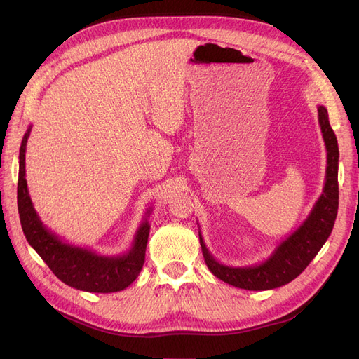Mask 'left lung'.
Instances as JSON below:
<instances>
[{"label":"left lung","mask_w":359,"mask_h":359,"mask_svg":"<svg viewBox=\"0 0 359 359\" xmlns=\"http://www.w3.org/2000/svg\"><path fill=\"white\" fill-rule=\"evenodd\" d=\"M318 114L327 148V173L322 194L298 229L285 238L264 262L252 266H229L219 262L206 248L199 232L205 264L224 283L245 290H269L285 286L307 268L327 243L339 210V144L330 126L327 107L318 106Z\"/></svg>","instance_id":"obj_1"}]
</instances>
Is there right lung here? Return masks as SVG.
<instances>
[{"label": "right lung", "instance_id": "right-lung-1", "mask_svg": "<svg viewBox=\"0 0 359 359\" xmlns=\"http://www.w3.org/2000/svg\"><path fill=\"white\" fill-rule=\"evenodd\" d=\"M31 126L24 135L19 149V178H18V210L22 231L28 244L45 260L50 271L62 283L70 287L111 293L128 287L139 276L145 262V250L149 235V223L147 210L144 222L137 227L132 247L127 253L118 256H104L85 247L64 243L57 233L43 224L31 202L25 180V151Z\"/></svg>", "mask_w": 359, "mask_h": 359}]
</instances>
